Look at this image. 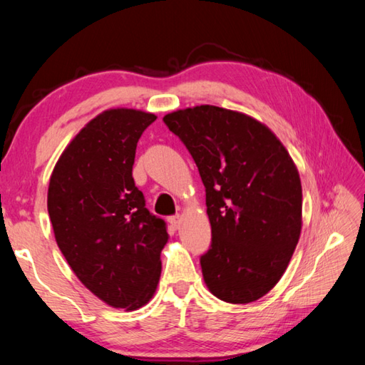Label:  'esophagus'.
Segmentation results:
<instances>
[{"instance_id":"34e87169","label":"esophagus","mask_w":365,"mask_h":365,"mask_svg":"<svg viewBox=\"0 0 365 365\" xmlns=\"http://www.w3.org/2000/svg\"><path fill=\"white\" fill-rule=\"evenodd\" d=\"M169 222H170V226H173L174 229H178V227H180V222H182V216H180V215L170 216Z\"/></svg>"}]
</instances>
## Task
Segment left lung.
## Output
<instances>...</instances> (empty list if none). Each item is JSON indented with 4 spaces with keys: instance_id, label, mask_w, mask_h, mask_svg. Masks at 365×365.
Here are the masks:
<instances>
[{
    "instance_id": "1",
    "label": "left lung",
    "mask_w": 365,
    "mask_h": 365,
    "mask_svg": "<svg viewBox=\"0 0 365 365\" xmlns=\"http://www.w3.org/2000/svg\"><path fill=\"white\" fill-rule=\"evenodd\" d=\"M163 120L205 187L212 246L200 267L208 290L232 304L265 297L301 235L302 190L290 153L265 123L226 108L192 106Z\"/></svg>"
}]
</instances>
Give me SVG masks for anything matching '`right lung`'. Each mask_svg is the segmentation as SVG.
I'll list each match as a JSON object with an SVG mask.
<instances>
[{
    "label": "right lung",
    "instance_id": "add662e5",
    "mask_svg": "<svg viewBox=\"0 0 365 365\" xmlns=\"http://www.w3.org/2000/svg\"><path fill=\"white\" fill-rule=\"evenodd\" d=\"M155 119L131 108L96 115L61 153L46 197L54 238L76 277L125 311L152 299L169 240L131 175L136 144Z\"/></svg>",
    "mask_w": 365,
    "mask_h": 365
}]
</instances>
